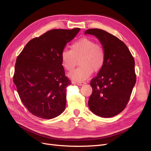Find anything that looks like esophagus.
<instances>
[{
    "instance_id": "obj_1",
    "label": "esophagus",
    "mask_w": 151,
    "mask_h": 151,
    "mask_svg": "<svg viewBox=\"0 0 151 151\" xmlns=\"http://www.w3.org/2000/svg\"><path fill=\"white\" fill-rule=\"evenodd\" d=\"M74 84H76V85H78V86H84L85 85L86 83L85 82H79V81H74Z\"/></svg>"
}]
</instances>
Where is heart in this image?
I'll list each match as a JSON object with an SVG mask.
<instances>
[{"label": "heart", "mask_w": 151, "mask_h": 151, "mask_svg": "<svg viewBox=\"0 0 151 151\" xmlns=\"http://www.w3.org/2000/svg\"><path fill=\"white\" fill-rule=\"evenodd\" d=\"M81 65L70 72L68 76L76 81H85L92 74L93 71H98L102 68L105 55L103 49L93 40L88 38L77 40L71 45V50L63 49L60 55L62 63L65 69L71 71L76 65L77 60Z\"/></svg>", "instance_id": "b5f03b06"}]
</instances>
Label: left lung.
Segmentation results:
<instances>
[{"label":"left lung","mask_w":151,"mask_h":151,"mask_svg":"<svg viewBox=\"0 0 151 151\" xmlns=\"http://www.w3.org/2000/svg\"><path fill=\"white\" fill-rule=\"evenodd\" d=\"M87 34L98 38L105 55L102 68L91 81L88 106L95 115L112 117L124 109L135 84L134 59L126 45L106 31L89 29Z\"/></svg>","instance_id":"1"}]
</instances>
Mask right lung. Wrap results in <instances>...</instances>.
<instances>
[{
  "instance_id": "obj_1",
  "label": "right lung",
  "mask_w": 151,
  "mask_h": 151,
  "mask_svg": "<svg viewBox=\"0 0 151 151\" xmlns=\"http://www.w3.org/2000/svg\"><path fill=\"white\" fill-rule=\"evenodd\" d=\"M80 30L48 31L30 40L18 55L13 81L21 101L33 115L52 119L65 110L66 88L71 83L60 55Z\"/></svg>"
}]
</instances>
